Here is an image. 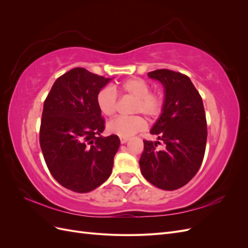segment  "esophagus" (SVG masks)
<instances>
[{
    "label": "esophagus",
    "mask_w": 248,
    "mask_h": 248,
    "mask_svg": "<svg viewBox=\"0 0 248 248\" xmlns=\"http://www.w3.org/2000/svg\"><path fill=\"white\" fill-rule=\"evenodd\" d=\"M128 138H125V137H120V141H121V144H125V142L128 140Z\"/></svg>",
    "instance_id": "1"
}]
</instances>
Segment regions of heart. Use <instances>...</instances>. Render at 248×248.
I'll return each mask as SVG.
<instances>
[{"label":"heart","instance_id":"1","mask_svg":"<svg viewBox=\"0 0 248 248\" xmlns=\"http://www.w3.org/2000/svg\"><path fill=\"white\" fill-rule=\"evenodd\" d=\"M136 97L132 112H140L149 118L158 116L163 108V95L160 92H150V84L140 78H131L114 87L102 88L96 95V106L103 116L110 117L117 109V93ZM146 121L140 116L117 117L108 124L109 132L128 138L145 129Z\"/></svg>","mask_w":248,"mask_h":248}]
</instances>
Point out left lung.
Segmentation results:
<instances>
[{"label":"left lung","mask_w":248,"mask_h":248,"mask_svg":"<svg viewBox=\"0 0 248 248\" xmlns=\"http://www.w3.org/2000/svg\"><path fill=\"white\" fill-rule=\"evenodd\" d=\"M164 88L162 112L151 133L162 141L144 140L140 158L142 176L154 186L175 190L196 176L205 155L207 121L202 97L190 78L180 72L158 69L148 73Z\"/></svg>","instance_id":"left-lung-1"}]
</instances>
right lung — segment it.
<instances>
[{
  "label": "right lung",
  "instance_id": "1",
  "mask_svg": "<svg viewBox=\"0 0 248 248\" xmlns=\"http://www.w3.org/2000/svg\"><path fill=\"white\" fill-rule=\"evenodd\" d=\"M110 78L73 68L57 78L43 104L40 147L51 176L74 192L91 191L111 174L118 136L103 138L96 95Z\"/></svg>",
  "mask_w": 248,
  "mask_h": 248
}]
</instances>
